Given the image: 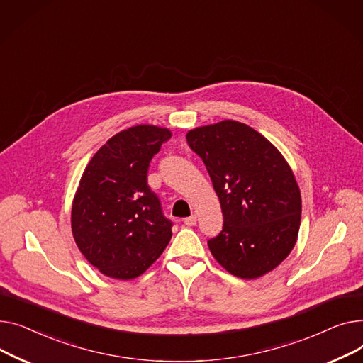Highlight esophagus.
I'll use <instances>...</instances> for the list:
<instances>
[{"instance_id":"obj_1","label":"esophagus","mask_w":363,"mask_h":363,"mask_svg":"<svg viewBox=\"0 0 363 363\" xmlns=\"http://www.w3.org/2000/svg\"><path fill=\"white\" fill-rule=\"evenodd\" d=\"M196 216H190V217H187V218H184L183 220V223H184V225H187V227H191V225H195L196 224Z\"/></svg>"}]
</instances>
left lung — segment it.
<instances>
[{
    "mask_svg": "<svg viewBox=\"0 0 363 363\" xmlns=\"http://www.w3.org/2000/svg\"><path fill=\"white\" fill-rule=\"evenodd\" d=\"M221 203L223 230L208 240L230 274L253 280L279 267L296 245L302 198L290 165L247 124L224 120L186 135Z\"/></svg>",
    "mask_w": 363,
    "mask_h": 363,
    "instance_id": "1",
    "label": "left lung"
}]
</instances>
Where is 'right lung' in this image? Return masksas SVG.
<instances>
[{"label":"right lung","instance_id":"1","mask_svg":"<svg viewBox=\"0 0 363 363\" xmlns=\"http://www.w3.org/2000/svg\"><path fill=\"white\" fill-rule=\"evenodd\" d=\"M169 138L162 127H130L102 145L84 168L72 231L83 257L106 277L136 279L172 239L173 223L146 179L149 162Z\"/></svg>","mask_w":363,"mask_h":363}]
</instances>
